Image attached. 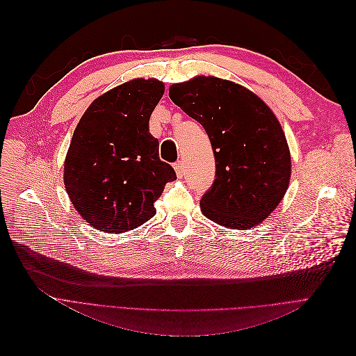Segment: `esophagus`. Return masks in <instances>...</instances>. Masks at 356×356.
<instances>
[{"instance_id": "34e87169", "label": "esophagus", "mask_w": 356, "mask_h": 356, "mask_svg": "<svg viewBox=\"0 0 356 356\" xmlns=\"http://www.w3.org/2000/svg\"><path fill=\"white\" fill-rule=\"evenodd\" d=\"M174 169L178 177H182V174H184V165H182V161H177V163H174Z\"/></svg>"}]
</instances>
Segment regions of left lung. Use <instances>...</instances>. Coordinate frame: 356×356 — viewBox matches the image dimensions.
<instances>
[{"mask_svg":"<svg viewBox=\"0 0 356 356\" xmlns=\"http://www.w3.org/2000/svg\"><path fill=\"white\" fill-rule=\"evenodd\" d=\"M174 104L207 131L215 179L200 200L204 217L234 230L260 224L289 184L286 138L272 110L243 86L217 77L172 84Z\"/></svg>","mask_w":356,"mask_h":356,"instance_id":"1","label":"left lung"}]
</instances>
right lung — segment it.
I'll list each match as a JSON object with an SVG mask.
<instances>
[{"label": "right lung", "mask_w": 356, "mask_h": 356, "mask_svg": "<svg viewBox=\"0 0 356 356\" xmlns=\"http://www.w3.org/2000/svg\"><path fill=\"white\" fill-rule=\"evenodd\" d=\"M165 84L135 79L95 99L75 127L63 168L74 208L92 227L123 233L154 217V202L177 174L159 157L149 115Z\"/></svg>", "instance_id": "right-lung-1"}]
</instances>
